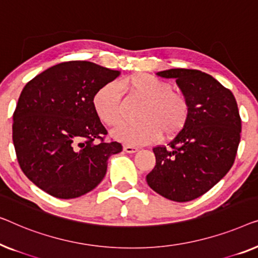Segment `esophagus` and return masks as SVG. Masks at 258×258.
Returning a JSON list of instances; mask_svg holds the SVG:
<instances>
[{"label":"esophagus","mask_w":258,"mask_h":258,"mask_svg":"<svg viewBox=\"0 0 258 258\" xmlns=\"http://www.w3.org/2000/svg\"><path fill=\"white\" fill-rule=\"evenodd\" d=\"M138 151H139V148L138 147L130 146V145H125L124 146V152H126V153H136Z\"/></svg>","instance_id":"esophagus-1"}]
</instances>
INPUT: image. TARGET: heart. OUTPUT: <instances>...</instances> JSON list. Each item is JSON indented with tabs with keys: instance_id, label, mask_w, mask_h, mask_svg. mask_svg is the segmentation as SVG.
Here are the masks:
<instances>
[{
	"instance_id": "b5f03b06",
	"label": "heart",
	"mask_w": 258,
	"mask_h": 258,
	"mask_svg": "<svg viewBox=\"0 0 258 258\" xmlns=\"http://www.w3.org/2000/svg\"><path fill=\"white\" fill-rule=\"evenodd\" d=\"M120 89L131 97L145 100L140 112L141 121L122 124L111 132L115 140L140 146L153 143L161 136L172 137L186 125L189 105L186 97L173 91L168 82L148 74H134L118 83L111 82L97 90L93 96L94 111L104 124L115 126L122 119Z\"/></svg>"
}]
</instances>
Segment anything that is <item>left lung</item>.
Masks as SVG:
<instances>
[{
	"instance_id": "8db88e82",
	"label": "left lung",
	"mask_w": 258,
	"mask_h": 258,
	"mask_svg": "<svg viewBox=\"0 0 258 258\" xmlns=\"http://www.w3.org/2000/svg\"><path fill=\"white\" fill-rule=\"evenodd\" d=\"M157 75L175 79L189 115L168 147L153 148L155 166L146 181L168 200L191 201L215 186L234 164L241 139L237 103L230 90L202 71L169 69Z\"/></svg>"
}]
</instances>
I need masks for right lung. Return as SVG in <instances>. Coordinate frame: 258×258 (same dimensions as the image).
Instances as JSON below:
<instances>
[{"instance_id": "add662e5", "label": "right lung", "mask_w": 258, "mask_h": 258, "mask_svg": "<svg viewBox=\"0 0 258 258\" xmlns=\"http://www.w3.org/2000/svg\"><path fill=\"white\" fill-rule=\"evenodd\" d=\"M119 75L91 61H65L22 90L14 146L21 169L45 193L58 199L89 193L104 179L108 158L122 151L117 141H104L107 132L92 103L97 90Z\"/></svg>"}]
</instances>
